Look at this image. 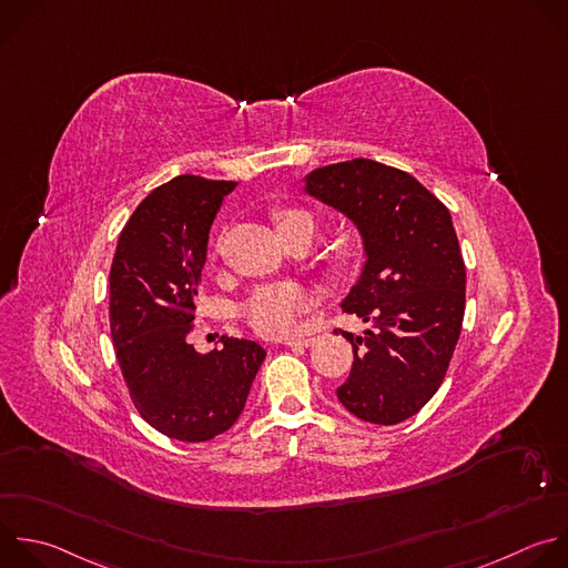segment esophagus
<instances>
[{
  "label": "esophagus",
  "mask_w": 568,
  "mask_h": 568,
  "mask_svg": "<svg viewBox=\"0 0 568 568\" xmlns=\"http://www.w3.org/2000/svg\"><path fill=\"white\" fill-rule=\"evenodd\" d=\"M312 343H314V336H296V338L285 341L287 347H310Z\"/></svg>",
  "instance_id": "34e87169"
}]
</instances>
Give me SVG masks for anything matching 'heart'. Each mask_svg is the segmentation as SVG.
Returning a JSON list of instances; mask_svg holds the SVG:
<instances>
[{"mask_svg":"<svg viewBox=\"0 0 568 568\" xmlns=\"http://www.w3.org/2000/svg\"><path fill=\"white\" fill-rule=\"evenodd\" d=\"M276 227L285 241H292L301 234L316 232V221L305 210H281L276 212ZM343 261L336 258V265ZM312 294L296 283H281V285H267L256 290L247 303L243 305L241 314L247 321V325L270 338L287 336L296 329L298 316L312 307Z\"/></svg>","mask_w":568,"mask_h":568,"instance_id":"b5f03b06","label":"heart"}]
</instances>
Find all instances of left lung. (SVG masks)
Returning <instances> with one entry per match:
<instances>
[{"label":"left lung","mask_w":568,"mask_h":568,"mask_svg":"<svg viewBox=\"0 0 568 568\" xmlns=\"http://www.w3.org/2000/svg\"><path fill=\"white\" fill-rule=\"evenodd\" d=\"M307 192L349 216L367 263L343 301L374 329L354 336L338 402L358 419L395 426L439 390L462 334L466 265L448 207L410 173L367 158L321 166Z\"/></svg>","instance_id":"obj_1"}]
</instances>
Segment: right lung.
I'll return each mask as SVG.
<instances>
[{
	"mask_svg": "<svg viewBox=\"0 0 568 568\" xmlns=\"http://www.w3.org/2000/svg\"><path fill=\"white\" fill-rule=\"evenodd\" d=\"M239 182L175 175L138 205L120 232L109 274V323L129 397L169 439L199 444L241 417L265 349L221 336L199 354V278L216 212Z\"/></svg>",
	"mask_w": 568,
	"mask_h": 568,
	"instance_id": "obj_1",
	"label": "right lung"
}]
</instances>
